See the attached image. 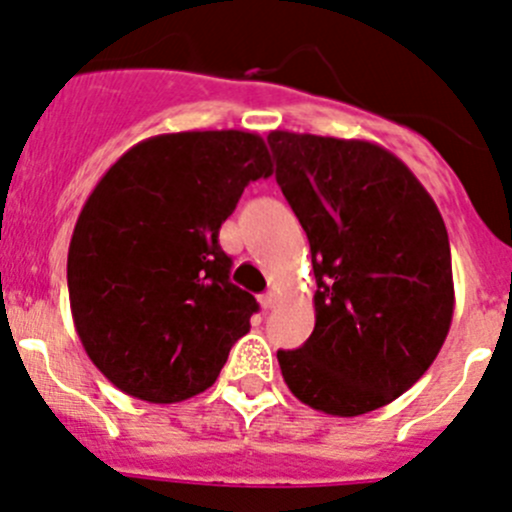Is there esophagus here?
I'll list each match as a JSON object with an SVG mask.
<instances>
[{"label":"esophagus","instance_id":"1","mask_svg":"<svg viewBox=\"0 0 512 512\" xmlns=\"http://www.w3.org/2000/svg\"><path fill=\"white\" fill-rule=\"evenodd\" d=\"M258 301H261V306L266 308V311H271V308H276L278 306V296L273 291H268V293H263L261 298H258Z\"/></svg>","mask_w":512,"mask_h":512}]
</instances>
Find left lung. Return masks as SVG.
Instances as JSON below:
<instances>
[{"instance_id":"left-lung-1","label":"left lung","mask_w":512,"mask_h":512,"mask_svg":"<svg viewBox=\"0 0 512 512\" xmlns=\"http://www.w3.org/2000/svg\"><path fill=\"white\" fill-rule=\"evenodd\" d=\"M268 144L318 286L308 341L276 353L283 381L328 416L388 406L428 371L453 321L443 216L416 174L373 141L276 129Z\"/></svg>"}]
</instances>
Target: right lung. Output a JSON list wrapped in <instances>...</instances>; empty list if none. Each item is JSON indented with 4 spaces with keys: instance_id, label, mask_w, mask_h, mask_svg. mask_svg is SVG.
Listing matches in <instances>:
<instances>
[{
    "instance_id": "add662e5",
    "label": "right lung",
    "mask_w": 512,
    "mask_h": 512,
    "mask_svg": "<svg viewBox=\"0 0 512 512\" xmlns=\"http://www.w3.org/2000/svg\"><path fill=\"white\" fill-rule=\"evenodd\" d=\"M271 174L254 131H179L131 146L94 186L69 244V306L86 356L126 396H199L249 333L258 303L231 283L219 229Z\"/></svg>"
}]
</instances>
